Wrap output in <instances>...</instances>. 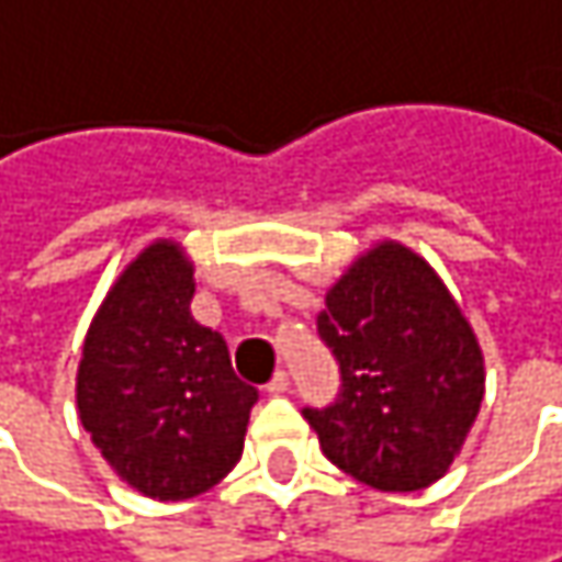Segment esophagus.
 Instances as JSON below:
<instances>
[{
    "label": "esophagus",
    "instance_id": "esophagus-1",
    "mask_svg": "<svg viewBox=\"0 0 562 562\" xmlns=\"http://www.w3.org/2000/svg\"><path fill=\"white\" fill-rule=\"evenodd\" d=\"M265 390H268L271 396H281V393H288V390H291V378H288L284 371H278V374L268 381V386H265Z\"/></svg>",
    "mask_w": 562,
    "mask_h": 562
}]
</instances>
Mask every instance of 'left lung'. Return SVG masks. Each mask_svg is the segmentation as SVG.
<instances>
[{"label":"left lung","mask_w":562,"mask_h":562,"mask_svg":"<svg viewBox=\"0 0 562 562\" xmlns=\"http://www.w3.org/2000/svg\"><path fill=\"white\" fill-rule=\"evenodd\" d=\"M341 393L303 409L329 461L381 493L448 473L483 403V348L428 261L383 239L345 268L316 316Z\"/></svg>","instance_id":"8db88e82"}]
</instances>
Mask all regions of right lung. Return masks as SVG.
Listing matches in <instances>:
<instances>
[{
  "instance_id": "right-lung-1",
  "label": "right lung",
  "mask_w": 562,
  "mask_h": 562,
  "mask_svg": "<svg viewBox=\"0 0 562 562\" xmlns=\"http://www.w3.org/2000/svg\"><path fill=\"white\" fill-rule=\"evenodd\" d=\"M194 265L153 239L124 265L82 341L79 422L108 467L159 502L194 499L243 458L259 390L233 374L221 333L191 316Z\"/></svg>"
}]
</instances>
